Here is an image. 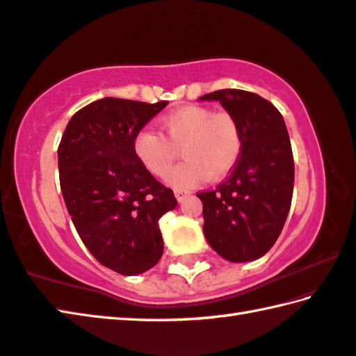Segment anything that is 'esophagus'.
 I'll return each mask as SVG.
<instances>
[{"label":"esophagus","instance_id":"esophagus-1","mask_svg":"<svg viewBox=\"0 0 356 356\" xmlns=\"http://www.w3.org/2000/svg\"><path fill=\"white\" fill-rule=\"evenodd\" d=\"M190 195H191V191H186V190H176V191H174V196H176L179 202H184L186 197H190Z\"/></svg>","mask_w":356,"mask_h":356}]
</instances>
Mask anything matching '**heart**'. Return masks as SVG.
I'll return each mask as SVG.
<instances>
[{
  "label": "heart",
  "mask_w": 356,
  "mask_h": 356,
  "mask_svg": "<svg viewBox=\"0 0 356 356\" xmlns=\"http://www.w3.org/2000/svg\"><path fill=\"white\" fill-rule=\"evenodd\" d=\"M165 137L152 129L135 135L134 151L147 171L163 177L178 149L186 160L168 176L176 188H190L209 176L219 179L240 159L243 137L238 121L230 113H213L202 106H186L160 120Z\"/></svg>",
  "instance_id": "1"
}]
</instances>
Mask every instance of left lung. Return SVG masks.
<instances>
[{
    "label": "left lung",
    "instance_id": "1",
    "mask_svg": "<svg viewBox=\"0 0 356 356\" xmlns=\"http://www.w3.org/2000/svg\"><path fill=\"white\" fill-rule=\"evenodd\" d=\"M199 101H218L238 121L243 137L230 176L216 190L197 195L204 235L225 260H258L279 238L293 199L294 159L286 124L274 104L244 90H218Z\"/></svg>",
    "mask_w": 356,
    "mask_h": 356
}]
</instances>
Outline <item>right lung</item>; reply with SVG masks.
<instances>
[{
  "label": "right lung",
  "instance_id": "1",
  "mask_svg": "<svg viewBox=\"0 0 356 356\" xmlns=\"http://www.w3.org/2000/svg\"><path fill=\"white\" fill-rule=\"evenodd\" d=\"M168 101L102 98L76 112L62 135L63 200L82 243L102 266L138 275L163 254L159 219L176 209L172 190L146 170L134 140Z\"/></svg>",
  "mask_w": 356,
  "mask_h": 356
}]
</instances>
